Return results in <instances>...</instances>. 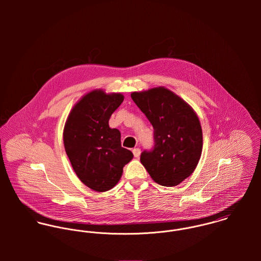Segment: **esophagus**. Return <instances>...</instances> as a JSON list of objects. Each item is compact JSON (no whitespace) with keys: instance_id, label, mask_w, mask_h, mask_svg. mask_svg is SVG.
<instances>
[{"instance_id":"34e87169","label":"esophagus","mask_w":261,"mask_h":261,"mask_svg":"<svg viewBox=\"0 0 261 261\" xmlns=\"http://www.w3.org/2000/svg\"><path fill=\"white\" fill-rule=\"evenodd\" d=\"M133 152H134V155L136 158H140V155H141V149L136 148V149H133Z\"/></svg>"}]
</instances>
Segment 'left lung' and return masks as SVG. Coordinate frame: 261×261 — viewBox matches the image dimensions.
Listing matches in <instances>:
<instances>
[{
  "mask_svg": "<svg viewBox=\"0 0 261 261\" xmlns=\"http://www.w3.org/2000/svg\"><path fill=\"white\" fill-rule=\"evenodd\" d=\"M132 98L153 127V148L142 152V164L159 185H179L194 172L202 153L197 114L165 87L133 92Z\"/></svg>",
  "mask_w": 261,
  "mask_h": 261,
  "instance_id": "8db88e82",
  "label": "left lung"
}]
</instances>
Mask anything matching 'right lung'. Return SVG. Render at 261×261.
Segmentation results:
<instances>
[{
  "mask_svg": "<svg viewBox=\"0 0 261 261\" xmlns=\"http://www.w3.org/2000/svg\"><path fill=\"white\" fill-rule=\"evenodd\" d=\"M123 101L120 93L93 90L83 96L65 123L63 142L75 174L92 190L106 192L115 186L123 167L134 154L120 144V132L109 120Z\"/></svg>",
  "mask_w": 261,
  "mask_h": 261,
  "instance_id": "right-lung-1",
  "label": "right lung"
}]
</instances>
